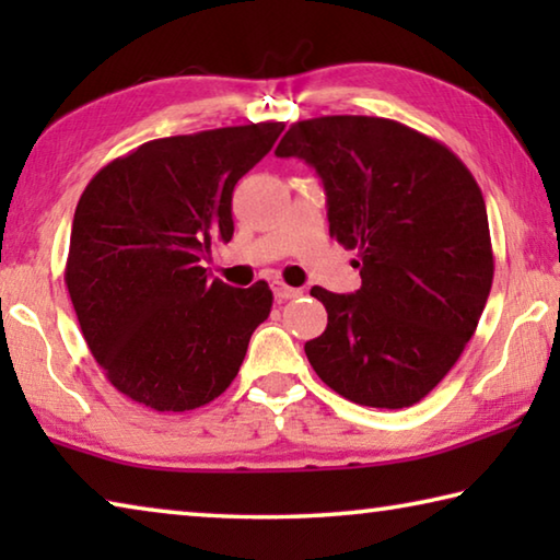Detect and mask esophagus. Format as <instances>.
Here are the masks:
<instances>
[{
    "label": "esophagus",
    "mask_w": 560,
    "mask_h": 560,
    "mask_svg": "<svg viewBox=\"0 0 560 560\" xmlns=\"http://www.w3.org/2000/svg\"><path fill=\"white\" fill-rule=\"evenodd\" d=\"M273 296H277L279 301H287V299H296V296H301V289H293V287H287V283H281V281H277L273 283Z\"/></svg>",
    "instance_id": "esophagus-1"
}]
</instances>
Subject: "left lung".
<instances>
[{
	"label": "left lung",
	"mask_w": 560,
	"mask_h": 560,
	"mask_svg": "<svg viewBox=\"0 0 560 560\" xmlns=\"http://www.w3.org/2000/svg\"><path fill=\"white\" fill-rule=\"evenodd\" d=\"M277 155L316 170L330 236L358 249L363 279L355 293L311 289L328 326L303 346L308 363L350 402H420L459 360L494 279L477 179L447 145L371 116L293 122Z\"/></svg>",
	"instance_id": "left-lung-1"
}]
</instances>
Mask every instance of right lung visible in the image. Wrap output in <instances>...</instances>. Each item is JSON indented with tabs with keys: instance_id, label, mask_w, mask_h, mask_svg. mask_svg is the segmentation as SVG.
<instances>
[{
	"instance_id": "obj_1",
	"label": "right lung",
	"mask_w": 560,
	"mask_h": 560,
	"mask_svg": "<svg viewBox=\"0 0 560 560\" xmlns=\"http://www.w3.org/2000/svg\"><path fill=\"white\" fill-rule=\"evenodd\" d=\"M281 130L249 122L150 140L83 189L63 279L93 358L132 402L195 410L240 373L271 289L210 281L202 259L232 240L234 185Z\"/></svg>"
}]
</instances>
